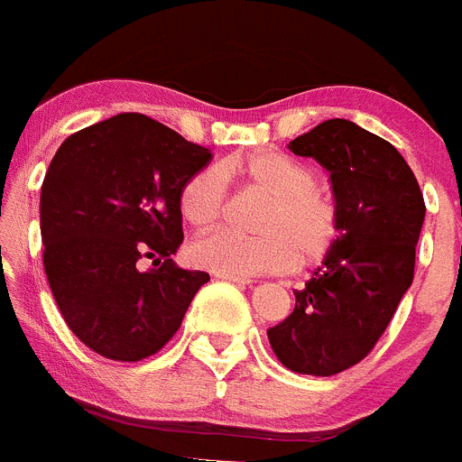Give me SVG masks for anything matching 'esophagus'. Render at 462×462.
I'll return each instance as SVG.
<instances>
[{
  "instance_id": "obj_1",
  "label": "esophagus",
  "mask_w": 462,
  "mask_h": 462,
  "mask_svg": "<svg viewBox=\"0 0 462 462\" xmlns=\"http://www.w3.org/2000/svg\"><path fill=\"white\" fill-rule=\"evenodd\" d=\"M215 277L219 280H228V282H236V284H250V277H238V275H222V273H215Z\"/></svg>"
}]
</instances>
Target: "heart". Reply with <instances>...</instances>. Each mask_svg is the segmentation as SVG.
Wrapping results in <instances>:
<instances>
[{"label": "heart", "instance_id": "1", "mask_svg": "<svg viewBox=\"0 0 462 462\" xmlns=\"http://www.w3.org/2000/svg\"><path fill=\"white\" fill-rule=\"evenodd\" d=\"M224 178H240L247 187L271 194L261 212L256 238L231 231L199 238L189 245L194 266L222 275L252 277L312 266L324 259L342 234L340 203L317 182L310 164L280 150L231 154L217 169L189 175L178 194V210L196 231H210L226 206Z\"/></svg>", "mask_w": 462, "mask_h": 462}]
</instances>
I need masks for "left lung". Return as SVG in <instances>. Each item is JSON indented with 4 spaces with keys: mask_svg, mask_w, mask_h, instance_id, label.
Segmentation results:
<instances>
[{
    "mask_svg": "<svg viewBox=\"0 0 462 462\" xmlns=\"http://www.w3.org/2000/svg\"><path fill=\"white\" fill-rule=\"evenodd\" d=\"M287 148L330 173L342 234L268 340L291 373L330 377L368 356L393 319L414 280L426 203L402 154L349 120L321 122Z\"/></svg>",
    "mask_w": 462,
    "mask_h": 462,
    "instance_id": "left-lung-1",
    "label": "left lung"
}]
</instances>
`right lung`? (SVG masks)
<instances>
[{
    "label": "right lung",
    "instance_id": "right-lung-1",
    "mask_svg": "<svg viewBox=\"0 0 462 462\" xmlns=\"http://www.w3.org/2000/svg\"><path fill=\"white\" fill-rule=\"evenodd\" d=\"M208 162L206 148L141 113L80 129L52 157L41 187L43 268L92 352L122 363L157 354L210 280L171 259L182 245L180 187Z\"/></svg>",
    "mask_w": 462,
    "mask_h": 462
}]
</instances>
